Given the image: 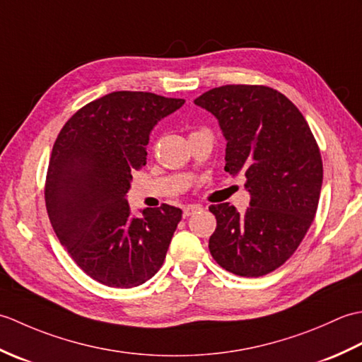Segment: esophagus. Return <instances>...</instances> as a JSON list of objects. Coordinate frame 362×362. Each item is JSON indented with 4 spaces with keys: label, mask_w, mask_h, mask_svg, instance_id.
I'll list each match as a JSON object with an SVG mask.
<instances>
[{
    "label": "esophagus",
    "mask_w": 362,
    "mask_h": 362,
    "mask_svg": "<svg viewBox=\"0 0 362 362\" xmlns=\"http://www.w3.org/2000/svg\"><path fill=\"white\" fill-rule=\"evenodd\" d=\"M199 210H201V206H199V205H187V206H183V216L188 218V216H191V214H194Z\"/></svg>",
    "instance_id": "1"
}]
</instances>
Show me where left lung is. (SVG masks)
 Listing matches in <instances>:
<instances>
[{"instance_id": "8db88e82", "label": "left lung", "mask_w": 362, "mask_h": 362, "mask_svg": "<svg viewBox=\"0 0 362 362\" xmlns=\"http://www.w3.org/2000/svg\"><path fill=\"white\" fill-rule=\"evenodd\" d=\"M194 104L216 117L226 136V171L245 177L250 206L216 204L209 249L216 263L240 276L280 267L316 216L324 168L308 122L289 99L264 86H222Z\"/></svg>"}]
</instances>
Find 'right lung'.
<instances>
[{
	"label": "right lung",
	"instance_id": "1",
	"mask_svg": "<svg viewBox=\"0 0 362 362\" xmlns=\"http://www.w3.org/2000/svg\"><path fill=\"white\" fill-rule=\"evenodd\" d=\"M185 104L146 91H113L65 122L45 185L51 226L74 263L110 288H135L158 272L182 219L168 204L130 213L132 171L146 165L157 122Z\"/></svg>",
	"mask_w": 362,
	"mask_h": 362
}]
</instances>
